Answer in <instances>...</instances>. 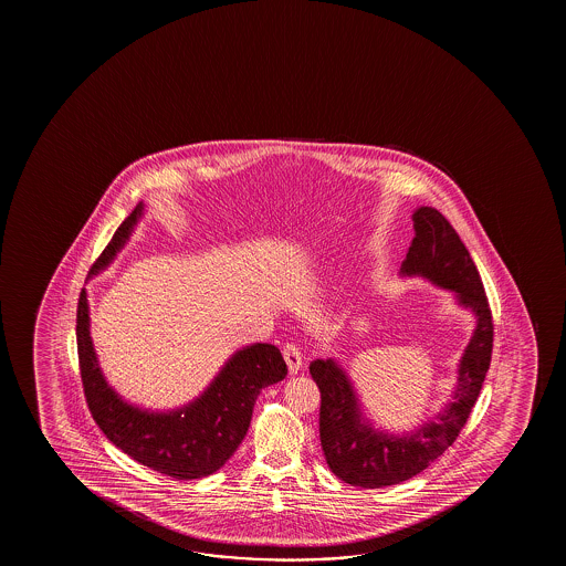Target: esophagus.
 Segmentation results:
<instances>
[{
	"label": "esophagus",
	"instance_id": "1",
	"mask_svg": "<svg viewBox=\"0 0 566 566\" xmlns=\"http://www.w3.org/2000/svg\"><path fill=\"white\" fill-rule=\"evenodd\" d=\"M284 359H286L287 369H290V373H292V375H295V373L302 369V349L297 348L295 344H286V346H284Z\"/></svg>",
	"mask_w": 566,
	"mask_h": 566
}]
</instances>
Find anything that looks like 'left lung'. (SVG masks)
I'll use <instances>...</instances> for the list:
<instances>
[{"instance_id": "obj_1", "label": "left lung", "mask_w": 566, "mask_h": 566, "mask_svg": "<svg viewBox=\"0 0 566 566\" xmlns=\"http://www.w3.org/2000/svg\"><path fill=\"white\" fill-rule=\"evenodd\" d=\"M416 238L400 266L403 279H419L449 290L475 317L472 338L458 361L457 385L442 410L403 433L375 429L365 418L354 382L336 359L311 361L321 390L318 433L326 464L354 488L379 489L410 480L441 457L468 421L488 375L493 349V318L480 272L457 230L433 207L411 214Z\"/></svg>"}]
</instances>
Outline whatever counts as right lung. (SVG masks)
Segmentation results:
<instances>
[{"label": "right lung", "mask_w": 566, "mask_h": 566, "mask_svg": "<svg viewBox=\"0 0 566 566\" xmlns=\"http://www.w3.org/2000/svg\"><path fill=\"white\" fill-rule=\"evenodd\" d=\"M143 214L145 205L139 202L96 259L88 279L114 263ZM77 349L86 403L102 433L139 464L176 480H199L220 470L248 434L256 396L287 375L280 349L256 342L233 352L209 387L176 410H147L127 402L98 364L85 287L78 297Z\"/></svg>", "instance_id": "add662e5"}]
</instances>
